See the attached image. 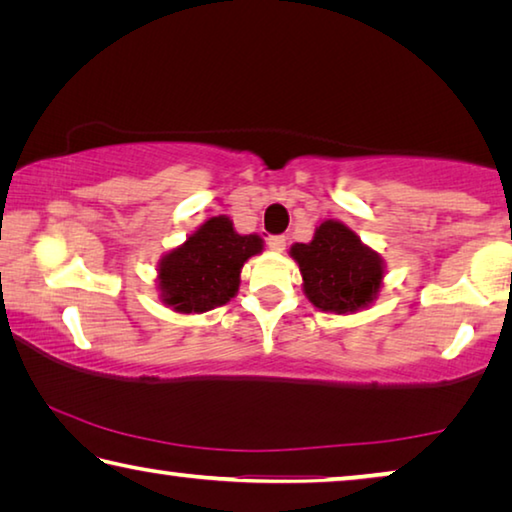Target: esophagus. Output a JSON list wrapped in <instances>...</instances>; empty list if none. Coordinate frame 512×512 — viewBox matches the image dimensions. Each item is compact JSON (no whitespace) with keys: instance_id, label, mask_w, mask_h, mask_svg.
I'll list each match as a JSON object with an SVG mask.
<instances>
[{"instance_id":"esophagus-1","label":"esophagus","mask_w":512,"mask_h":512,"mask_svg":"<svg viewBox=\"0 0 512 512\" xmlns=\"http://www.w3.org/2000/svg\"><path fill=\"white\" fill-rule=\"evenodd\" d=\"M266 244H268V248L273 250V253H282V250L287 248V237H284V235H273V237H268Z\"/></svg>"}]
</instances>
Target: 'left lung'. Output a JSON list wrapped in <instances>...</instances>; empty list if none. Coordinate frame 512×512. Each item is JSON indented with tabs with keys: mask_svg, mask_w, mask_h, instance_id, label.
Instances as JSON below:
<instances>
[{
	"mask_svg": "<svg viewBox=\"0 0 512 512\" xmlns=\"http://www.w3.org/2000/svg\"><path fill=\"white\" fill-rule=\"evenodd\" d=\"M289 255L302 275L309 302L329 314H357L370 307L384 282V259L348 225L323 221L309 244H293Z\"/></svg>",
	"mask_w": 512,
	"mask_h": 512,
	"instance_id": "8db88e82",
	"label": "left lung"
}]
</instances>
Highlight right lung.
Instances as JSON below:
<instances>
[{
    "label": "right lung",
    "mask_w": 512,
    "mask_h": 512,
    "mask_svg": "<svg viewBox=\"0 0 512 512\" xmlns=\"http://www.w3.org/2000/svg\"><path fill=\"white\" fill-rule=\"evenodd\" d=\"M264 250L259 235H239L230 216H212L158 264V289L178 314H203L237 296L241 268Z\"/></svg>",
    "instance_id": "obj_1"
}]
</instances>
